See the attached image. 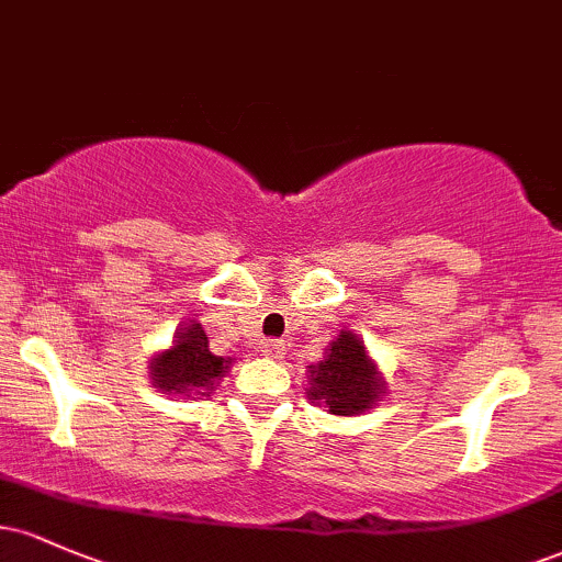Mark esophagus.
<instances>
[{
	"label": "esophagus",
	"instance_id": "obj_1",
	"mask_svg": "<svg viewBox=\"0 0 562 562\" xmlns=\"http://www.w3.org/2000/svg\"><path fill=\"white\" fill-rule=\"evenodd\" d=\"M259 348H261L263 357H269V359H280V357H282V351H285V344H282V340H261Z\"/></svg>",
	"mask_w": 562,
	"mask_h": 562
}]
</instances>
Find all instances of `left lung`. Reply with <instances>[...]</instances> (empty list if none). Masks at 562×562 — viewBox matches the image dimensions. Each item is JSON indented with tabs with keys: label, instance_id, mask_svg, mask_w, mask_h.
Segmentation results:
<instances>
[{
	"label": "left lung",
	"instance_id": "1",
	"mask_svg": "<svg viewBox=\"0 0 562 562\" xmlns=\"http://www.w3.org/2000/svg\"><path fill=\"white\" fill-rule=\"evenodd\" d=\"M306 398L314 406H325L327 415L357 417L383 402L389 383L364 340L353 330H340L325 348L319 364H308Z\"/></svg>",
	"mask_w": 562,
	"mask_h": 562
}]
</instances>
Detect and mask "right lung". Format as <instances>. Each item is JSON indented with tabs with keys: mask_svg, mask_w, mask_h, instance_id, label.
Listing matches in <instances>:
<instances>
[{
	"mask_svg": "<svg viewBox=\"0 0 562 562\" xmlns=\"http://www.w3.org/2000/svg\"><path fill=\"white\" fill-rule=\"evenodd\" d=\"M232 359L216 357L209 348V335L203 325L192 319L182 330L173 333L169 348L156 351L147 362L153 389L171 396H209L218 380L229 372Z\"/></svg>",
	"mask_w": 562,
	"mask_h": 562,
	"instance_id": "1",
	"label": "right lung"
}]
</instances>
